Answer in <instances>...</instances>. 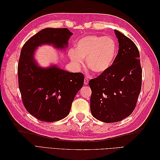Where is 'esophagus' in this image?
Returning a JSON list of instances; mask_svg holds the SVG:
<instances>
[{
  "label": "esophagus",
  "mask_w": 160,
  "mask_h": 160,
  "mask_svg": "<svg viewBox=\"0 0 160 160\" xmlns=\"http://www.w3.org/2000/svg\"><path fill=\"white\" fill-rule=\"evenodd\" d=\"M88 83H89V79H88V78L85 77V79H84V84L87 85H88Z\"/></svg>",
  "instance_id": "obj_1"
}]
</instances>
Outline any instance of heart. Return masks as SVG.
<instances>
[{"label": "heart", "mask_w": 160, "mask_h": 160, "mask_svg": "<svg viewBox=\"0 0 160 160\" xmlns=\"http://www.w3.org/2000/svg\"><path fill=\"white\" fill-rule=\"evenodd\" d=\"M117 55V44L109 37L91 35L81 38L75 45V51L70 50L69 55L72 64L79 69L84 64V58L89 68L101 74L112 65Z\"/></svg>", "instance_id": "1"}]
</instances>
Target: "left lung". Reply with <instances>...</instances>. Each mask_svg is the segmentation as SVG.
Returning a JSON list of instances; mask_svg holds the SVG:
<instances>
[{
	"label": "left lung",
	"mask_w": 160,
	"mask_h": 160,
	"mask_svg": "<svg viewBox=\"0 0 160 160\" xmlns=\"http://www.w3.org/2000/svg\"><path fill=\"white\" fill-rule=\"evenodd\" d=\"M119 51L109 68L89 82L93 117L105 123L122 121L132 113L142 89V69L135 43L115 30Z\"/></svg>",
	"instance_id": "left-lung-1"
}]
</instances>
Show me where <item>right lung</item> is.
Instances as JSON below:
<instances>
[{
  "mask_svg": "<svg viewBox=\"0 0 160 160\" xmlns=\"http://www.w3.org/2000/svg\"><path fill=\"white\" fill-rule=\"evenodd\" d=\"M71 35L67 28H47L31 37L21 49L18 78L22 103L28 113L42 122H57L69 115L72 101L83 87L84 76L55 65L41 68L34 60V52L43 44L63 49Z\"/></svg>",
  "mask_w": 160,
  "mask_h": 160,
  "instance_id": "right-lung-1",
  "label": "right lung"
}]
</instances>
